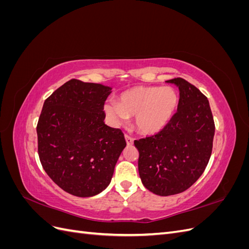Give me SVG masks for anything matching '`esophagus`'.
I'll list each match as a JSON object with an SVG mask.
<instances>
[{
  "mask_svg": "<svg viewBox=\"0 0 249 249\" xmlns=\"http://www.w3.org/2000/svg\"><path fill=\"white\" fill-rule=\"evenodd\" d=\"M124 138H125V141H126V144H127V145L133 144L134 139H133L131 136H129V135H124Z\"/></svg>",
  "mask_w": 249,
  "mask_h": 249,
  "instance_id": "34e87169",
  "label": "esophagus"
}]
</instances>
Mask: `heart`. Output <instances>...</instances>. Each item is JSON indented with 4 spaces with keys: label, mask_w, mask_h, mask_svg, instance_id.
<instances>
[{
    "label": "heart",
    "mask_w": 249,
    "mask_h": 249,
    "mask_svg": "<svg viewBox=\"0 0 249 249\" xmlns=\"http://www.w3.org/2000/svg\"><path fill=\"white\" fill-rule=\"evenodd\" d=\"M178 95L170 86H137L118 96V102L108 101L104 111L110 122L122 124L134 117L136 129L148 135L161 132L177 110Z\"/></svg>",
    "instance_id": "1"
}]
</instances>
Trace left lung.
Listing matches in <instances>:
<instances>
[{
  "label": "left lung",
  "mask_w": 249,
  "mask_h": 249,
  "mask_svg": "<svg viewBox=\"0 0 249 249\" xmlns=\"http://www.w3.org/2000/svg\"><path fill=\"white\" fill-rule=\"evenodd\" d=\"M166 82L178 87V111L161 132L134 141L141 182L161 196L184 192L199 178L212 154L215 133L207 96L182 78Z\"/></svg>",
  "instance_id": "1"
}]
</instances>
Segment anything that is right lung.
Here are the masks:
<instances>
[{
	"label": "right lung",
	"instance_id": "obj_1",
	"mask_svg": "<svg viewBox=\"0 0 249 249\" xmlns=\"http://www.w3.org/2000/svg\"><path fill=\"white\" fill-rule=\"evenodd\" d=\"M111 89L71 79L44 101L36 127L39 159L53 182L74 196L106 189L126 145L122 130L104 123Z\"/></svg>",
	"mask_w": 249,
	"mask_h": 249
}]
</instances>
